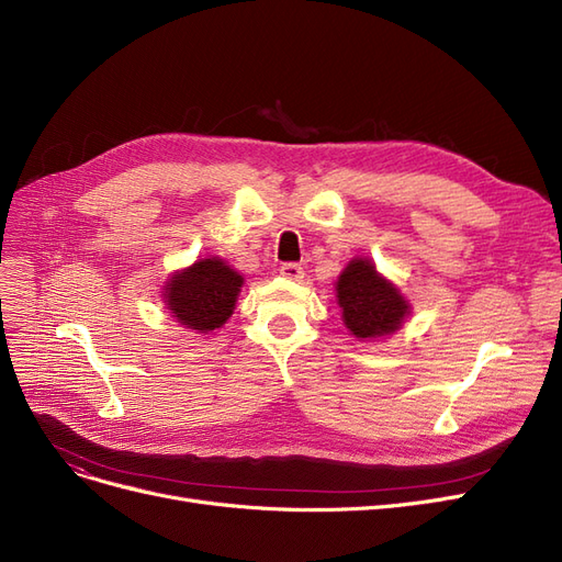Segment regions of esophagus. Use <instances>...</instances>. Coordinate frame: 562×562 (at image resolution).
Here are the masks:
<instances>
[{"label":"esophagus","mask_w":562,"mask_h":562,"mask_svg":"<svg viewBox=\"0 0 562 562\" xmlns=\"http://www.w3.org/2000/svg\"><path fill=\"white\" fill-rule=\"evenodd\" d=\"M280 276L286 280H301L303 278V266L294 263V261H286L280 266Z\"/></svg>","instance_id":"obj_1"}]
</instances>
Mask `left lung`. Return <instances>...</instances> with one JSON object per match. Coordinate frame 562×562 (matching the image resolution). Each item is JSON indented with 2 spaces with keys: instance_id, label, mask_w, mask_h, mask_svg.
<instances>
[{
  "instance_id": "obj_1",
  "label": "left lung",
  "mask_w": 562,
  "mask_h": 562,
  "mask_svg": "<svg viewBox=\"0 0 562 562\" xmlns=\"http://www.w3.org/2000/svg\"><path fill=\"white\" fill-rule=\"evenodd\" d=\"M342 319L357 338H380L396 330L409 313L398 289L378 276L368 259H355L338 280Z\"/></svg>"
}]
</instances>
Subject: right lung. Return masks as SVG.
Listing matches in <instances>:
<instances>
[{"instance_id":"1","label":"right lung","mask_w":562,"mask_h":562,"mask_svg":"<svg viewBox=\"0 0 562 562\" xmlns=\"http://www.w3.org/2000/svg\"><path fill=\"white\" fill-rule=\"evenodd\" d=\"M243 278L222 259H203L166 284L173 317L199 334L220 328L234 313Z\"/></svg>"}]
</instances>
